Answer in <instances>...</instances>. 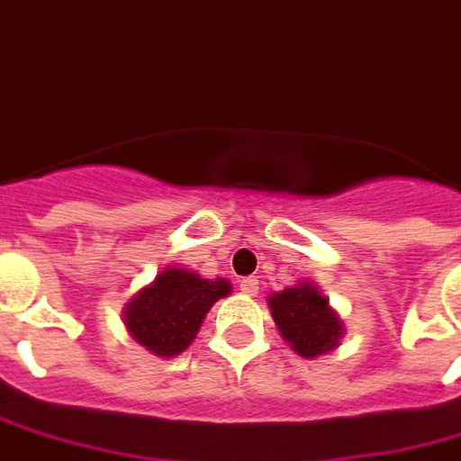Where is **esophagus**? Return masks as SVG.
I'll return each instance as SVG.
<instances>
[{
    "label": "esophagus",
    "mask_w": 461,
    "mask_h": 461,
    "mask_svg": "<svg viewBox=\"0 0 461 461\" xmlns=\"http://www.w3.org/2000/svg\"><path fill=\"white\" fill-rule=\"evenodd\" d=\"M240 289L241 294H247V296H257V294H259V279H257V276H247V279H241Z\"/></svg>",
    "instance_id": "esophagus-1"
}]
</instances>
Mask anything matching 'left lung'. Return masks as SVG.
Returning <instances> with one entry per match:
<instances>
[{"label": "left lung", "mask_w": 461, "mask_h": 461, "mask_svg": "<svg viewBox=\"0 0 461 461\" xmlns=\"http://www.w3.org/2000/svg\"><path fill=\"white\" fill-rule=\"evenodd\" d=\"M271 319L294 353L301 357H319L340 346L346 326L329 299L311 281L269 294Z\"/></svg>", "instance_id": "obj_1"}]
</instances>
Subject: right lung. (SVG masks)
<instances>
[{
	"mask_svg": "<svg viewBox=\"0 0 461 461\" xmlns=\"http://www.w3.org/2000/svg\"><path fill=\"white\" fill-rule=\"evenodd\" d=\"M231 294L227 279H202L197 271L165 267L122 306V323L135 343L158 357L185 353L210 309Z\"/></svg>",
	"mask_w": 461,
	"mask_h": 461,
	"instance_id": "right-lung-1",
	"label": "right lung"
}]
</instances>
